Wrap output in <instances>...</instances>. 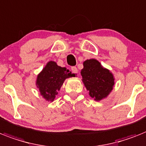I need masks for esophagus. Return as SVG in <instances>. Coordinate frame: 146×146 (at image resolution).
<instances>
[{
    "instance_id": "34e87169",
    "label": "esophagus",
    "mask_w": 146,
    "mask_h": 146,
    "mask_svg": "<svg viewBox=\"0 0 146 146\" xmlns=\"http://www.w3.org/2000/svg\"><path fill=\"white\" fill-rule=\"evenodd\" d=\"M72 73H74V74H78V68H77V67L76 66H72Z\"/></svg>"
}]
</instances>
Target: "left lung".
<instances>
[{
  "instance_id": "8db88e82",
  "label": "left lung",
  "mask_w": 146,
  "mask_h": 146,
  "mask_svg": "<svg viewBox=\"0 0 146 146\" xmlns=\"http://www.w3.org/2000/svg\"><path fill=\"white\" fill-rule=\"evenodd\" d=\"M80 74L90 96L96 101L106 98L113 90V76L95 59L87 60L84 62V68Z\"/></svg>"
}]
</instances>
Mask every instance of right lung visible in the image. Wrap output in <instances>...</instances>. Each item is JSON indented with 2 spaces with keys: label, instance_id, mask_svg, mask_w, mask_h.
I'll return each mask as SVG.
<instances>
[{
  "label": "right lung",
  "instance_id": "obj_1",
  "mask_svg": "<svg viewBox=\"0 0 146 146\" xmlns=\"http://www.w3.org/2000/svg\"><path fill=\"white\" fill-rule=\"evenodd\" d=\"M73 75L66 68H62L55 62L50 61L37 77V87L44 98L52 102L64 80Z\"/></svg>",
  "mask_w": 146,
  "mask_h": 146
}]
</instances>
